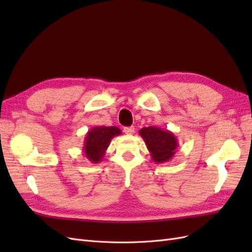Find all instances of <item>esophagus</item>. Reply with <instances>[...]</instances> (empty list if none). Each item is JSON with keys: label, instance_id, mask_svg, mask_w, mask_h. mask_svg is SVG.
Masks as SVG:
<instances>
[{"label": "esophagus", "instance_id": "obj_1", "mask_svg": "<svg viewBox=\"0 0 252 252\" xmlns=\"http://www.w3.org/2000/svg\"><path fill=\"white\" fill-rule=\"evenodd\" d=\"M124 132L126 134H133L134 133V127L131 126V127H125L124 128Z\"/></svg>", "mask_w": 252, "mask_h": 252}]
</instances>
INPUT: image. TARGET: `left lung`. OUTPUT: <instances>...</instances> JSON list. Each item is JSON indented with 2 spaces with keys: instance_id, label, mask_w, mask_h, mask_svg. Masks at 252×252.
Returning <instances> with one entry per match:
<instances>
[{
  "instance_id": "obj_1",
  "label": "left lung",
  "mask_w": 252,
  "mask_h": 252,
  "mask_svg": "<svg viewBox=\"0 0 252 252\" xmlns=\"http://www.w3.org/2000/svg\"><path fill=\"white\" fill-rule=\"evenodd\" d=\"M139 133L146 144L152 161L158 164L170 161L177 152L179 147L178 139L169 130L149 126L142 128Z\"/></svg>"
}]
</instances>
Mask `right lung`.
Instances as JSON below:
<instances>
[{
    "instance_id": "add662e5",
    "label": "right lung",
    "mask_w": 252,
    "mask_h": 252,
    "mask_svg": "<svg viewBox=\"0 0 252 252\" xmlns=\"http://www.w3.org/2000/svg\"><path fill=\"white\" fill-rule=\"evenodd\" d=\"M122 134L121 129L116 126H96L86 133L83 152L91 163H100L107 150L110 141Z\"/></svg>"
}]
</instances>
